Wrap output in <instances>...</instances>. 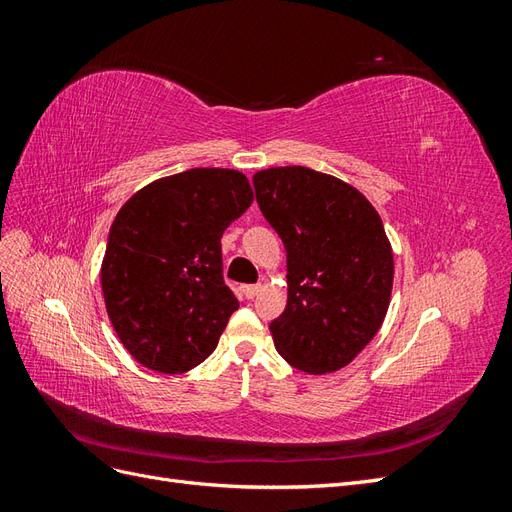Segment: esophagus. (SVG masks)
Masks as SVG:
<instances>
[{"mask_svg": "<svg viewBox=\"0 0 512 512\" xmlns=\"http://www.w3.org/2000/svg\"><path fill=\"white\" fill-rule=\"evenodd\" d=\"M241 292H243L245 299H254L256 294L260 292V284H245V286H241Z\"/></svg>", "mask_w": 512, "mask_h": 512, "instance_id": "esophagus-1", "label": "esophagus"}]
</instances>
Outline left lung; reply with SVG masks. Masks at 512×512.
Returning a JSON list of instances; mask_svg holds the SVG:
<instances>
[{
    "label": "left lung",
    "instance_id": "left-lung-1",
    "mask_svg": "<svg viewBox=\"0 0 512 512\" xmlns=\"http://www.w3.org/2000/svg\"><path fill=\"white\" fill-rule=\"evenodd\" d=\"M258 207L286 247L288 303L269 329L305 374L346 367L380 331L393 250L378 211L350 183L305 166L254 175Z\"/></svg>",
    "mask_w": 512,
    "mask_h": 512
}]
</instances>
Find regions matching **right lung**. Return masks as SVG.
I'll list each match as a JSON object with an SVG mask.
<instances>
[{
    "instance_id": "add662e5",
    "label": "right lung",
    "mask_w": 512,
    "mask_h": 512,
    "mask_svg": "<svg viewBox=\"0 0 512 512\" xmlns=\"http://www.w3.org/2000/svg\"><path fill=\"white\" fill-rule=\"evenodd\" d=\"M254 194L230 168H190L138 190L117 213L102 292L121 344L147 369L183 374L218 346L239 301L224 284L222 235Z\"/></svg>"
}]
</instances>
